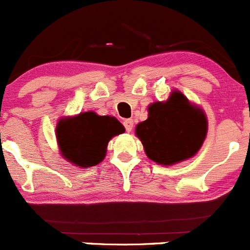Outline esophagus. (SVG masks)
<instances>
[{
    "label": "esophagus",
    "instance_id": "esophagus-1",
    "mask_svg": "<svg viewBox=\"0 0 250 250\" xmlns=\"http://www.w3.org/2000/svg\"><path fill=\"white\" fill-rule=\"evenodd\" d=\"M123 124H124L125 130L127 131V132H130V131L133 128V120L132 119H125L124 122H123Z\"/></svg>",
    "mask_w": 250,
    "mask_h": 250
}]
</instances>
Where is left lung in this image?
Masks as SVG:
<instances>
[{"label": "left lung", "mask_w": 250, "mask_h": 250, "mask_svg": "<svg viewBox=\"0 0 250 250\" xmlns=\"http://www.w3.org/2000/svg\"><path fill=\"white\" fill-rule=\"evenodd\" d=\"M207 118L181 92L148 108V119L136 126V135L149 159L172 165L193 157L207 135Z\"/></svg>", "instance_id": "1"}]
</instances>
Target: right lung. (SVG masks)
I'll return each mask as SVG.
<instances>
[{
	"label": "right lung",
	"instance_id": "right-lung-1",
	"mask_svg": "<svg viewBox=\"0 0 250 250\" xmlns=\"http://www.w3.org/2000/svg\"><path fill=\"white\" fill-rule=\"evenodd\" d=\"M124 131L114 117L86 112L61 120L57 140L64 158L78 167H87L102 162L110 138Z\"/></svg>",
	"mask_w": 250,
	"mask_h": 250
}]
</instances>
